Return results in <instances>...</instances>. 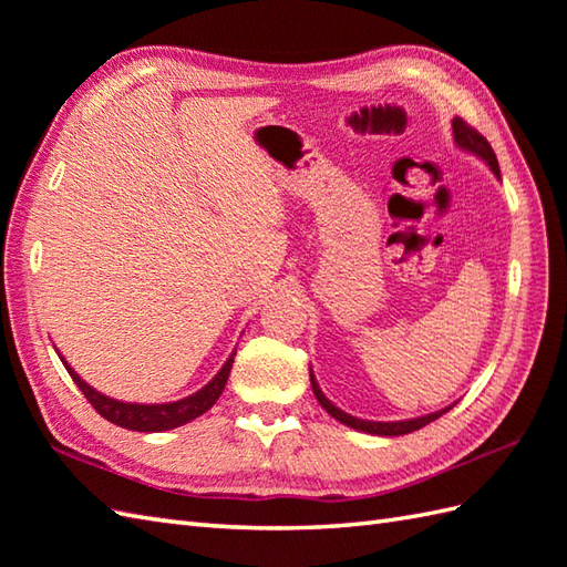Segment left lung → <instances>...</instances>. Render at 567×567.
Masks as SVG:
<instances>
[{
	"mask_svg": "<svg viewBox=\"0 0 567 567\" xmlns=\"http://www.w3.org/2000/svg\"><path fill=\"white\" fill-rule=\"evenodd\" d=\"M452 127H454V142L458 144V147H462L464 152H471V154L481 156V159L491 166L493 174L499 178L497 156H495V152H493V147H491V142L485 140V137L478 133V130H473L468 123H464L462 117H454ZM309 374H311V372H309ZM311 389H313L316 401H319V403L326 408V413H331V415L338 420V423H343V425H348V427H352V430L367 432V434H379V437H399V434L415 432V430H420V427L430 425L432 420H437V417L444 415L446 411H452V405H454V403H452V405L442 408V411L423 415V417L396 420V423H377V420H360V417H354V415H350V413H346V411H340L338 405H333L331 401H328V399L323 396V391L319 389V384H316L313 374H311Z\"/></svg>",
	"mask_w": 567,
	"mask_h": 567,
	"instance_id": "obj_1",
	"label": "left lung"
}]
</instances>
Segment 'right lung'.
Segmentation results:
<instances>
[{
	"label": "right lung",
	"instance_id": "add662e5",
	"mask_svg": "<svg viewBox=\"0 0 567 567\" xmlns=\"http://www.w3.org/2000/svg\"><path fill=\"white\" fill-rule=\"evenodd\" d=\"M234 354L236 352L229 354V360L224 362L221 370L200 391H195V393H190V396L174 401V403H152V405L150 403H125V401H115L111 396H103V393H99L94 386H89L86 381L79 377L68 362H64V358H60V360L64 364V370H68L70 377L74 379V384L82 389L86 401L94 405L96 413L109 420V423L121 425L125 430H135V432H162V430H174V427L190 423V420L200 417L217 403L224 386H227V379H229L231 364H234Z\"/></svg>",
	"mask_w": 567,
	"mask_h": 567
}]
</instances>
